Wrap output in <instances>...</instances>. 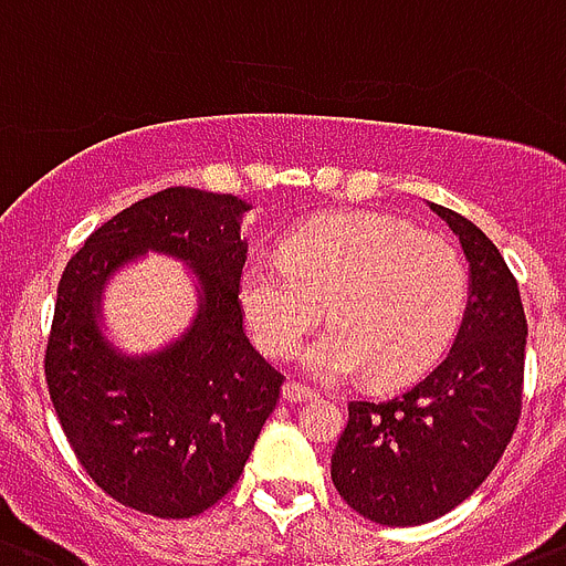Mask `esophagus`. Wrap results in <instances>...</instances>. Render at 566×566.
I'll return each mask as SVG.
<instances>
[{
  "mask_svg": "<svg viewBox=\"0 0 566 566\" xmlns=\"http://www.w3.org/2000/svg\"><path fill=\"white\" fill-rule=\"evenodd\" d=\"M282 397H284V402H307V400H313L316 394H313L311 388L298 386V382H284Z\"/></svg>",
  "mask_w": 566,
  "mask_h": 566,
  "instance_id": "34e87169",
  "label": "esophagus"
}]
</instances>
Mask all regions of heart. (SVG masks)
<instances>
[{
	"label": "heart",
	"mask_w": 566,
	"mask_h": 566,
	"mask_svg": "<svg viewBox=\"0 0 566 566\" xmlns=\"http://www.w3.org/2000/svg\"><path fill=\"white\" fill-rule=\"evenodd\" d=\"M469 270L458 247L377 212H331L284 239L279 261H247L239 305L255 345L291 356L322 319L331 327L302 350L325 382L359 377L379 388L415 382L458 334Z\"/></svg>",
	"instance_id": "b5f03b06"
}]
</instances>
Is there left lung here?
I'll return each instance as SVG.
<instances>
[{
	"label": "left lung",
	"instance_id": "obj_1",
	"mask_svg": "<svg viewBox=\"0 0 566 566\" xmlns=\"http://www.w3.org/2000/svg\"><path fill=\"white\" fill-rule=\"evenodd\" d=\"M469 261V298L452 350L391 400H354L331 458L334 486L374 524L420 526L481 486L521 415L526 316L517 282L483 230L431 203Z\"/></svg>",
	"mask_w": 566,
	"mask_h": 566
}]
</instances>
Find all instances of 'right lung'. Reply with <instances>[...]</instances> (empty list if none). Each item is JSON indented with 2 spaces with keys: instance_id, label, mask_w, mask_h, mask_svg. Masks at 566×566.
<instances>
[{
  "instance_id": "obj_1",
  "label": "right lung",
  "mask_w": 566,
  "mask_h": 566,
  "mask_svg": "<svg viewBox=\"0 0 566 566\" xmlns=\"http://www.w3.org/2000/svg\"><path fill=\"white\" fill-rule=\"evenodd\" d=\"M250 210L235 195L164 189L94 230L65 264L45 379L74 454L123 506L201 515L235 486L273 415L282 374L250 345L239 305ZM149 252L185 264L196 313L155 352H126L102 298Z\"/></svg>"
}]
</instances>
